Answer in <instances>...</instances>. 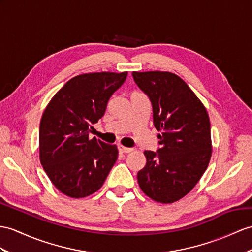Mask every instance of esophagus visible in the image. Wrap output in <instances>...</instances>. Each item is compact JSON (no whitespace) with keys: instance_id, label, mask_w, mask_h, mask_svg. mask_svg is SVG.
<instances>
[{"instance_id":"1","label":"esophagus","mask_w":252,"mask_h":252,"mask_svg":"<svg viewBox=\"0 0 252 252\" xmlns=\"http://www.w3.org/2000/svg\"><path fill=\"white\" fill-rule=\"evenodd\" d=\"M118 149H119V152H120V153H124V154H126V153L132 152V149H130V147H125V146H123L122 144H120V145L118 146Z\"/></svg>"}]
</instances>
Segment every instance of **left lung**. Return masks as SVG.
Returning a JSON list of instances; mask_svg holds the SVG:
<instances>
[{
	"label": "left lung",
	"instance_id": "left-lung-1",
	"mask_svg": "<svg viewBox=\"0 0 252 252\" xmlns=\"http://www.w3.org/2000/svg\"><path fill=\"white\" fill-rule=\"evenodd\" d=\"M134 82L149 96L160 149L144 151L138 172L141 190L152 200L173 203L192 190L212 156L210 118L187 83L168 71H133Z\"/></svg>",
	"mask_w": 252,
	"mask_h": 252
}]
</instances>
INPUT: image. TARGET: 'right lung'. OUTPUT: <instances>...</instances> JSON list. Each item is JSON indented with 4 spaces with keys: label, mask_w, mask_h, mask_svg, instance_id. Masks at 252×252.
Returning a JSON list of instances; mask_svg holds the SVG:
<instances>
[{
    "label": "right lung",
    "mask_w": 252,
    "mask_h": 252,
    "mask_svg": "<svg viewBox=\"0 0 252 252\" xmlns=\"http://www.w3.org/2000/svg\"><path fill=\"white\" fill-rule=\"evenodd\" d=\"M127 71L91 72L71 78L53 96L39 126V159L58 190L84 198L105 183L118 159V147L89 138L93 124L105 114Z\"/></svg>",
    "instance_id": "right-lung-1"
}]
</instances>
